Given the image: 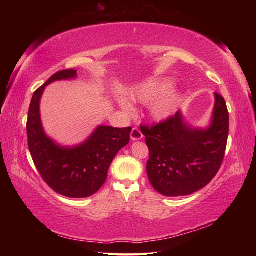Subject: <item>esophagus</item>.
<instances>
[{"label": "esophagus", "instance_id": "obj_1", "mask_svg": "<svg viewBox=\"0 0 256 256\" xmlns=\"http://www.w3.org/2000/svg\"><path fill=\"white\" fill-rule=\"evenodd\" d=\"M143 138V134L138 128H134L131 132V140H140Z\"/></svg>", "mask_w": 256, "mask_h": 256}]
</instances>
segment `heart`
I'll list each match as a JSON object with an SVG mask.
<instances>
[{"label":"heart","mask_w":256,"mask_h":256,"mask_svg":"<svg viewBox=\"0 0 256 256\" xmlns=\"http://www.w3.org/2000/svg\"><path fill=\"white\" fill-rule=\"evenodd\" d=\"M172 86V80L170 78L150 79L132 88L130 91V99L142 104L153 100L148 108L150 118L155 122L165 121L176 112L180 102V94L177 90H168ZM118 102L124 110L128 111L131 108L124 99Z\"/></svg>","instance_id":"obj_1"}]
</instances>
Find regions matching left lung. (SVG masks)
Returning a JSON list of instances; mask_svg holds the SVG:
<instances>
[{
	"mask_svg": "<svg viewBox=\"0 0 256 256\" xmlns=\"http://www.w3.org/2000/svg\"><path fill=\"white\" fill-rule=\"evenodd\" d=\"M150 150L146 170L156 192L167 197L192 194L216 175L229 135V112L216 92L208 128H192L182 113L154 126H140Z\"/></svg>",
	"mask_w": 256,
	"mask_h": 256,
	"instance_id": "1",
	"label": "left lung"
}]
</instances>
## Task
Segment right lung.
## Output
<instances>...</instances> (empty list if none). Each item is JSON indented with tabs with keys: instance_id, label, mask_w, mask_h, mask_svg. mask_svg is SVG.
Listing matches in <instances>:
<instances>
[{
	"instance_id": "1",
	"label": "right lung",
	"mask_w": 256,
	"mask_h": 256,
	"mask_svg": "<svg viewBox=\"0 0 256 256\" xmlns=\"http://www.w3.org/2000/svg\"><path fill=\"white\" fill-rule=\"evenodd\" d=\"M74 78L77 70H62L34 92L26 130L32 158L48 186L64 197L86 198L106 182L113 158L130 142L132 128L99 125L84 142L74 146H62L47 136L40 110L44 90L55 81Z\"/></svg>"
}]
</instances>
